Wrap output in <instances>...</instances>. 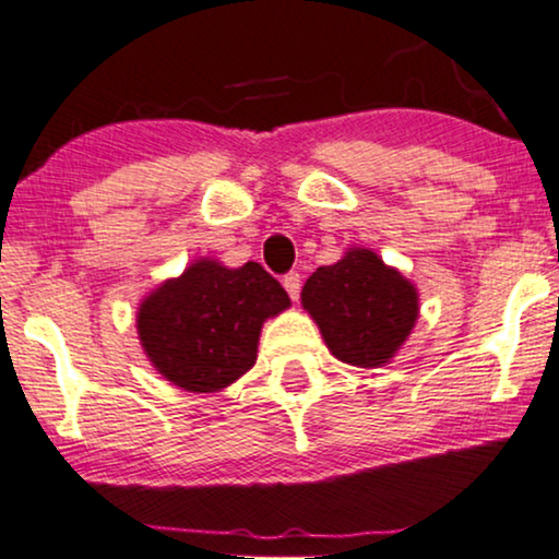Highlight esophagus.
<instances>
[{
    "label": "esophagus",
    "mask_w": 559,
    "mask_h": 559,
    "mask_svg": "<svg viewBox=\"0 0 559 559\" xmlns=\"http://www.w3.org/2000/svg\"><path fill=\"white\" fill-rule=\"evenodd\" d=\"M282 285H285L287 295L293 297V300H297V297H300L302 280H300V274H297V272H289V274H285V280H282Z\"/></svg>",
    "instance_id": "obj_1"
}]
</instances>
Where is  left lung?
I'll use <instances>...</instances> for the list:
<instances>
[{"label": "left lung", "mask_w": 559, "mask_h": 559, "mask_svg": "<svg viewBox=\"0 0 559 559\" xmlns=\"http://www.w3.org/2000/svg\"><path fill=\"white\" fill-rule=\"evenodd\" d=\"M300 300L333 357L354 367L388 365L418 318L416 287L369 249L318 266Z\"/></svg>", "instance_id": "left-lung-1"}]
</instances>
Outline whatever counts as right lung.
I'll return each mask as SVG.
<instances>
[{
    "instance_id": "1",
    "label": "right lung",
    "mask_w": 559,
    "mask_h": 559,
    "mask_svg": "<svg viewBox=\"0 0 559 559\" xmlns=\"http://www.w3.org/2000/svg\"><path fill=\"white\" fill-rule=\"evenodd\" d=\"M285 308V287L262 264L228 270L198 259L141 302L135 329L148 361L171 385L215 393L249 372L264 321Z\"/></svg>"
}]
</instances>
